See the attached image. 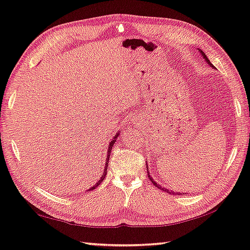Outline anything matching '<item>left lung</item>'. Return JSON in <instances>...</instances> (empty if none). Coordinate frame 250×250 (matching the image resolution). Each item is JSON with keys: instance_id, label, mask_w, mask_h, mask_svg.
I'll return each instance as SVG.
<instances>
[{"instance_id": "left-lung-1", "label": "left lung", "mask_w": 250, "mask_h": 250, "mask_svg": "<svg viewBox=\"0 0 250 250\" xmlns=\"http://www.w3.org/2000/svg\"><path fill=\"white\" fill-rule=\"evenodd\" d=\"M200 51H201V54H202V56H203V57H204V59L206 60V62H207V63H208V64H209L210 66H213V64H211V63H210V61L208 60V58H207V57H206V55L204 54V52H203V51H202V50H200ZM146 166H147V164H146ZM147 168H148V167H147ZM147 173H148V177H149V179L151 180V183H152L153 185H155V186H157V187H158V188H162V187H161V186H158V185H157V183L155 182V180H153V179H152V178L150 177V175H149V172H147ZM162 190H164V191H167V192H168V190H167V189H164V188H162ZM172 193L174 194L175 192H172Z\"/></svg>"}]
</instances>
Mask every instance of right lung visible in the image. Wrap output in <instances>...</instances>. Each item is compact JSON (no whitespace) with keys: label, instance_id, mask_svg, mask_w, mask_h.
I'll return each mask as SVG.
<instances>
[{"label":"right lung","instance_id":"right-lung-1","mask_svg":"<svg viewBox=\"0 0 250 250\" xmlns=\"http://www.w3.org/2000/svg\"><path fill=\"white\" fill-rule=\"evenodd\" d=\"M115 142H116V137H114L113 139V141H111L110 143H109V146H108V155H107V160H106V164H105V169H104V173L102 174V177H101V179L99 180V182L95 184L93 187H91V188H89L88 189V191H91V190H93V189H95L98 187V186L103 182V179L106 177V171H107V166H108V160H109V153H110V151H111V148H113V146H114V144H115Z\"/></svg>","mask_w":250,"mask_h":250}]
</instances>
